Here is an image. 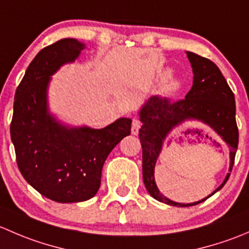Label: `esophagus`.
<instances>
[{
    "instance_id": "34e87169",
    "label": "esophagus",
    "mask_w": 249,
    "mask_h": 249,
    "mask_svg": "<svg viewBox=\"0 0 249 249\" xmlns=\"http://www.w3.org/2000/svg\"><path fill=\"white\" fill-rule=\"evenodd\" d=\"M140 127H141V122L137 118H134V120H132V125H131V134L132 135H139V131H140Z\"/></svg>"
}]
</instances>
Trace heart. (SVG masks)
<instances>
[{
	"label": "heart",
	"instance_id": "heart-1",
	"mask_svg": "<svg viewBox=\"0 0 249 249\" xmlns=\"http://www.w3.org/2000/svg\"><path fill=\"white\" fill-rule=\"evenodd\" d=\"M180 90V82L173 76H167L162 83V92L167 96L176 95Z\"/></svg>",
	"mask_w": 249,
	"mask_h": 249
}]
</instances>
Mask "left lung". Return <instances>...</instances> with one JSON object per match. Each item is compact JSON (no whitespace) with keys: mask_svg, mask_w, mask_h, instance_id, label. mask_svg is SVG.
Segmentation results:
<instances>
[{"mask_svg":"<svg viewBox=\"0 0 249 249\" xmlns=\"http://www.w3.org/2000/svg\"><path fill=\"white\" fill-rule=\"evenodd\" d=\"M193 69V87L184 100L170 102L167 99L150 96L139 110L142 126L140 140L142 144L143 182L150 196L166 205L189 207L203 202L222 189L230 173H227L222 184L208 196L196 202H176L160 193L155 182V164L165 140L173 129L187 122H199L212 129L229 147V171L231 172L238 144L236 125L235 96L217 65L206 57L185 52Z\"/></svg>","mask_w":249,"mask_h":249,"instance_id":"8db88e82","label":"left lung"}]
</instances>
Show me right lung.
Masks as SVG:
<instances>
[{
  "label": "right lung",
  "instance_id": "add662e5",
  "mask_svg": "<svg viewBox=\"0 0 249 249\" xmlns=\"http://www.w3.org/2000/svg\"><path fill=\"white\" fill-rule=\"evenodd\" d=\"M85 47L76 38H62L42 49L14 97L11 139L18 167L32 188L61 203L87 201L96 195L107 157L131 132L130 118L94 129L67 124L50 110L52 77L76 61Z\"/></svg>",
  "mask_w": 249,
  "mask_h": 249
}]
</instances>
